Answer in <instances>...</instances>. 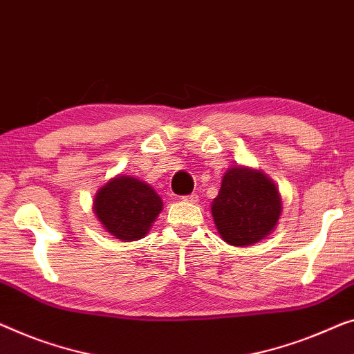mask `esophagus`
Instances as JSON below:
<instances>
[{"label": "esophagus", "instance_id": "esophagus-1", "mask_svg": "<svg viewBox=\"0 0 354 354\" xmlns=\"http://www.w3.org/2000/svg\"><path fill=\"white\" fill-rule=\"evenodd\" d=\"M197 194H189V195H183V200L184 202H191V203H194V202H197Z\"/></svg>", "mask_w": 354, "mask_h": 354}]
</instances>
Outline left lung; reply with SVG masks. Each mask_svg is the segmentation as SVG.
Masks as SVG:
<instances>
[{"label": "left lung", "instance_id": "1", "mask_svg": "<svg viewBox=\"0 0 354 354\" xmlns=\"http://www.w3.org/2000/svg\"><path fill=\"white\" fill-rule=\"evenodd\" d=\"M211 213L227 243L250 246L275 229L281 214V198L266 175L235 167L225 171Z\"/></svg>", "mask_w": 354, "mask_h": 354}]
</instances>
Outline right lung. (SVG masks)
Returning <instances> with one entry per match:
<instances>
[{"mask_svg":"<svg viewBox=\"0 0 354 354\" xmlns=\"http://www.w3.org/2000/svg\"><path fill=\"white\" fill-rule=\"evenodd\" d=\"M162 200L154 189L130 176H119L100 189L95 197V214L115 239H143L162 211Z\"/></svg>","mask_w":354,"mask_h":354,"instance_id":"obj_1","label":"right lung"}]
</instances>
